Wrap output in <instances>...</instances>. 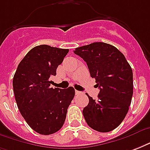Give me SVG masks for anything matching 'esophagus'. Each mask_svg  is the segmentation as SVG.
Listing matches in <instances>:
<instances>
[{"label": "esophagus", "mask_w": 150, "mask_h": 150, "mask_svg": "<svg viewBox=\"0 0 150 150\" xmlns=\"http://www.w3.org/2000/svg\"><path fill=\"white\" fill-rule=\"evenodd\" d=\"M82 92L77 91V90L75 91V95H76V96H79V95H82Z\"/></svg>", "instance_id": "obj_1"}]
</instances>
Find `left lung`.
<instances>
[{
  "label": "left lung",
  "mask_w": 150,
  "mask_h": 150,
  "mask_svg": "<svg viewBox=\"0 0 150 150\" xmlns=\"http://www.w3.org/2000/svg\"><path fill=\"white\" fill-rule=\"evenodd\" d=\"M74 53L87 64L100 89L98 100L89 97L82 114L87 125L100 132L114 130L128 113L133 94V74L124 54L102 42L75 48Z\"/></svg>",
  "instance_id": "1"
}]
</instances>
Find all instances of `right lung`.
<instances>
[{"label":"right lung","mask_w":150,"mask_h":150,"mask_svg":"<svg viewBox=\"0 0 150 150\" xmlns=\"http://www.w3.org/2000/svg\"><path fill=\"white\" fill-rule=\"evenodd\" d=\"M68 49L36 46L18 65L13 90L20 113L39 134L57 132L63 126L68 106L75 96L73 87L52 88L50 80L67 55Z\"/></svg>","instance_id":"1"}]
</instances>
